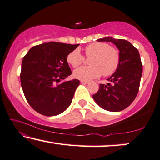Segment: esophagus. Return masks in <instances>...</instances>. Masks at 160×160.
<instances>
[{
  "instance_id": "esophagus-1",
  "label": "esophagus",
  "mask_w": 160,
  "mask_h": 160,
  "mask_svg": "<svg viewBox=\"0 0 160 160\" xmlns=\"http://www.w3.org/2000/svg\"><path fill=\"white\" fill-rule=\"evenodd\" d=\"M80 82L82 83V84H85V85L88 84V83H89V82H88V81H85V80H81Z\"/></svg>"
}]
</instances>
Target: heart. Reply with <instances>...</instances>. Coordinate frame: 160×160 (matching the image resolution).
<instances>
[{
	"instance_id": "b5f03b06",
	"label": "heart",
	"mask_w": 160,
	"mask_h": 160,
	"mask_svg": "<svg viewBox=\"0 0 160 160\" xmlns=\"http://www.w3.org/2000/svg\"><path fill=\"white\" fill-rule=\"evenodd\" d=\"M85 54L91 57L88 67H81L73 72L77 79L89 81L103 76H110L118 70L120 64V53L118 49L106 42H97L91 43L85 48ZM67 61L73 67L82 64L84 57L78 49H75L67 55Z\"/></svg>"
}]
</instances>
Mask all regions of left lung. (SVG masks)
<instances>
[{"instance_id":"8db88e82","label":"left lung","mask_w":160,"mask_h":160,"mask_svg":"<svg viewBox=\"0 0 160 160\" xmlns=\"http://www.w3.org/2000/svg\"><path fill=\"white\" fill-rule=\"evenodd\" d=\"M97 40L115 45L120 51L121 59L118 70L107 79L112 84H100L93 98L103 109L122 111L129 107L138 94L143 72L140 54L138 49L126 40L107 37Z\"/></svg>"}]
</instances>
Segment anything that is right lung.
<instances>
[{"label": "right lung", "mask_w": 160, "mask_h": 160, "mask_svg": "<svg viewBox=\"0 0 160 160\" xmlns=\"http://www.w3.org/2000/svg\"><path fill=\"white\" fill-rule=\"evenodd\" d=\"M79 44L45 42L30 48L22 63L20 80L29 104L45 116L58 115L71 104L80 80H64L72 74L67 57Z\"/></svg>", "instance_id": "1"}]
</instances>
